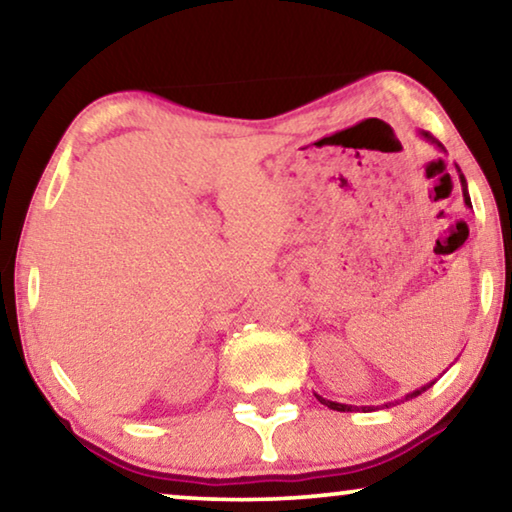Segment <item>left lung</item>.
<instances>
[{"mask_svg": "<svg viewBox=\"0 0 512 512\" xmlns=\"http://www.w3.org/2000/svg\"><path fill=\"white\" fill-rule=\"evenodd\" d=\"M418 135H421L425 142H430V144H434V147H437V149H441V151H444V144H441V142L437 140V137H434L432 133H427V131H418ZM455 170H457V174H460V183H462V195H464V204H467V207H471V200H469V190H467V179H464V174L460 172V167H457V165H455ZM434 381H437V379H434ZM434 381H430V384H425V386H421V388H416V391H411V393H407V395H404V398H402V400H411V398H418V395H421V393H425V391H427V388H430V386H434ZM315 398H317L319 402H322V404H324V407H329V409H333V411H354V409H358V407H354V404H342V402H333V400H326V398H322V395H317V393H315ZM391 404H393V402H386V404H384V407H391ZM361 409H363V411H372V409H375V407H361Z\"/></svg>", "mask_w": 512, "mask_h": 512, "instance_id": "8db88e82", "label": "left lung"}]
</instances>
